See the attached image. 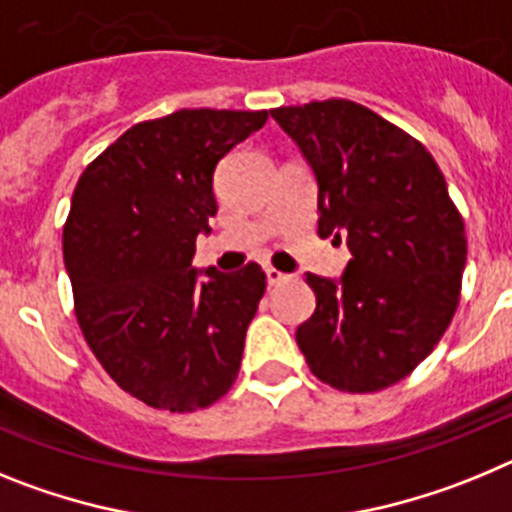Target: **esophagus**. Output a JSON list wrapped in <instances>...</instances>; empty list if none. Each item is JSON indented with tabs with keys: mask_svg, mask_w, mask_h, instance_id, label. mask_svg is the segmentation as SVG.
<instances>
[{
	"mask_svg": "<svg viewBox=\"0 0 512 512\" xmlns=\"http://www.w3.org/2000/svg\"><path fill=\"white\" fill-rule=\"evenodd\" d=\"M266 282H269V287H277V284H282V282H287L289 279V274H284V271H279V269H271V266H266Z\"/></svg>",
	"mask_w": 512,
	"mask_h": 512,
	"instance_id": "34e87169",
	"label": "esophagus"
}]
</instances>
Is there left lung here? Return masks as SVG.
<instances>
[{
  "mask_svg": "<svg viewBox=\"0 0 512 512\" xmlns=\"http://www.w3.org/2000/svg\"><path fill=\"white\" fill-rule=\"evenodd\" d=\"M318 182V235L351 251L341 279L307 274L315 312L297 328L310 372L379 392L431 354L459 305L467 233L420 140L351 99L277 107Z\"/></svg>",
  "mask_w": 512,
  "mask_h": 512,
  "instance_id": "8db88e82",
  "label": "left lung"
}]
</instances>
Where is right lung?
I'll return each instance as SVG.
<instances>
[{"label":"right lung","mask_w":512,"mask_h":512,"mask_svg":"<svg viewBox=\"0 0 512 512\" xmlns=\"http://www.w3.org/2000/svg\"><path fill=\"white\" fill-rule=\"evenodd\" d=\"M266 120L171 112L125 130L79 176L63 225L76 320L104 372L151 408L202 410L238 377L266 274L253 261L197 271L192 256L217 212V161Z\"/></svg>","instance_id":"1"}]
</instances>
